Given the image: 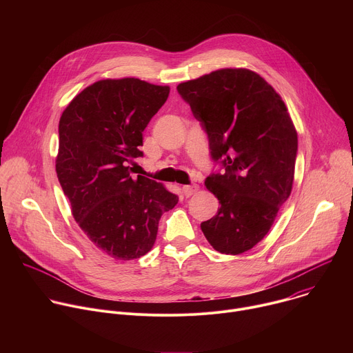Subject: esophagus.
I'll return each mask as SVG.
<instances>
[{
    "label": "esophagus",
    "mask_w": 353,
    "mask_h": 353,
    "mask_svg": "<svg viewBox=\"0 0 353 353\" xmlns=\"http://www.w3.org/2000/svg\"><path fill=\"white\" fill-rule=\"evenodd\" d=\"M181 191H183V194L185 196H190V195H192V194H195L198 191V187L196 185H183Z\"/></svg>",
    "instance_id": "obj_1"
}]
</instances>
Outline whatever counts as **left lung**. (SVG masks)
Returning a JSON list of instances; mask_svg holds the SVG:
<instances>
[{
    "instance_id": "1",
    "label": "left lung",
    "mask_w": 353,
    "mask_h": 353,
    "mask_svg": "<svg viewBox=\"0 0 353 353\" xmlns=\"http://www.w3.org/2000/svg\"><path fill=\"white\" fill-rule=\"evenodd\" d=\"M177 90L203 123L212 159L225 168L205 180L221 207L201 230L219 253L241 254L264 239L290 195L296 128L281 94L247 68L216 70Z\"/></svg>"
}]
</instances>
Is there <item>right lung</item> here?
Here are the masks:
<instances>
[{
	"mask_svg": "<svg viewBox=\"0 0 353 353\" xmlns=\"http://www.w3.org/2000/svg\"><path fill=\"white\" fill-rule=\"evenodd\" d=\"M170 88L138 78L100 79L61 114L56 172L71 212L89 240L114 260L152 250L159 219L179 203L163 184L130 174L142 132Z\"/></svg>",
	"mask_w": 353,
	"mask_h": 353,
	"instance_id": "right-lung-1",
	"label": "right lung"
}]
</instances>
